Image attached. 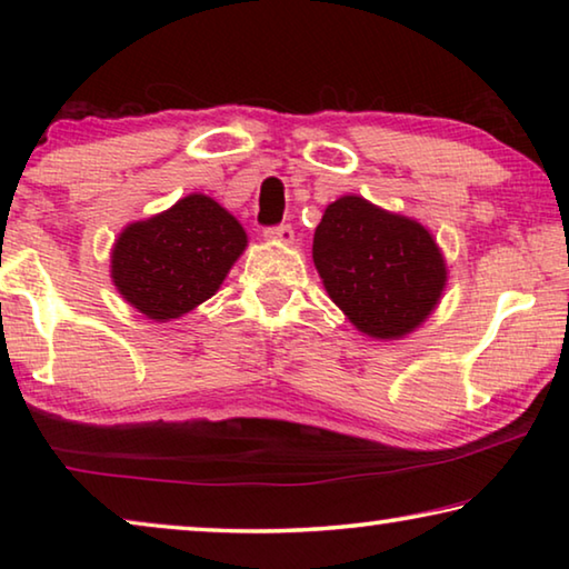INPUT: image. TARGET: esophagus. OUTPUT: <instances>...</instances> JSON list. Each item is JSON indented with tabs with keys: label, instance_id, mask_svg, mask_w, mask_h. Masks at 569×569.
<instances>
[{
	"label": "esophagus",
	"instance_id": "34e87169",
	"mask_svg": "<svg viewBox=\"0 0 569 569\" xmlns=\"http://www.w3.org/2000/svg\"><path fill=\"white\" fill-rule=\"evenodd\" d=\"M266 238L278 240V243H283V246H291L293 243V228L286 226V223L271 226V228H266Z\"/></svg>",
	"mask_w": 569,
	"mask_h": 569
}]
</instances>
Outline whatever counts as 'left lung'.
Returning a JSON list of instances; mask_svg holds the SVG:
<instances>
[{"mask_svg":"<svg viewBox=\"0 0 569 569\" xmlns=\"http://www.w3.org/2000/svg\"><path fill=\"white\" fill-rule=\"evenodd\" d=\"M313 263L333 303L377 339L417 329L447 283L445 258L429 230L359 196L326 208L313 236Z\"/></svg>","mask_w":569,"mask_h":569,"instance_id":"1","label":"left lung"}]
</instances>
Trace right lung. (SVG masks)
<instances>
[{
    "label": "right lung",
    "instance_id": "add662e5",
    "mask_svg": "<svg viewBox=\"0 0 569 569\" xmlns=\"http://www.w3.org/2000/svg\"><path fill=\"white\" fill-rule=\"evenodd\" d=\"M246 243V230L226 208L208 196H188L122 230L112 281L148 319H178L218 291Z\"/></svg>",
    "mask_w": 569,
    "mask_h": 569
}]
</instances>
